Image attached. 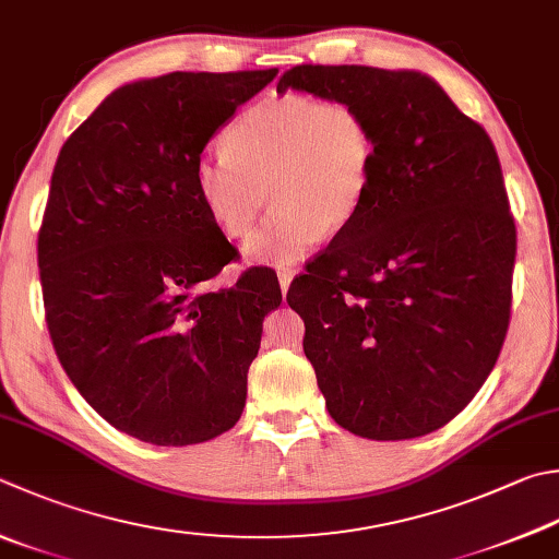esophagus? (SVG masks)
I'll use <instances>...</instances> for the list:
<instances>
[{
    "label": "esophagus",
    "mask_w": 559,
    "mask_h": 559,
    "mask_svg": "<svg viewBox=\"0 0 559 559\" xmlns=\"http://www.w3.org/2000/svg\"><path fill=\"white\" fill-rule=\"evenodd\" d=\"M277 280H280V289H282V294H284V297H287L289 284H292V280H294V272H292V270H282L280 275H277Z\"/></svg>",
    "instance_id": "esophagus-1"
}]
</instances>
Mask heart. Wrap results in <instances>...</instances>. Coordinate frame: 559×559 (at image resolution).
Wrapping results in <instances>:
<instances>
[{
    "label": "heart",
    "mask_w": 559,
    "mask_h": 559,
    "mask_svg": "<svg viewBox=\"0 0 559 559\" xmlns=\"http://www.w3.org/2000/svg\"><path fill=\"white\" fill-rule=\"evenodd\" d=\"M372 133L360 109L311 94H277L238 116L226 151L194 163V187L209 218L243 240L250 265L289 267L309 255L323 230L335 234L360 212L372 175Z\"/></svg>",
    "instance_id": "obj_1"
}]
</instances>
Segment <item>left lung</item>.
I'll list each match as a JSON object with an SVG mask.
<instances>
[{
    "instance_id": "obj_1",
    "label": "left lung",
    "mask_w": 559,
    "mask_h": 559,
    "mask_svg": "<svg viewBox=\"0 0 559 559\" xmlns=\"http://www.w3.org/2000/svg\"><path fill=\"white\" fill-rule=\"evenodd\" d=\"M360 109L372 133L360 212L289 287L335 424L370 440L443 428L509 329L515 226L499 155L418 70L297 66L277 92Z\"/></svg>"
}]
</instances>
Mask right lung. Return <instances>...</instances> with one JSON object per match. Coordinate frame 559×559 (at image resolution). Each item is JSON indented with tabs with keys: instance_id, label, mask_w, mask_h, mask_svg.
Instances as JSON below:
<instances>
[{
	"instance_id": "right-lung-1",
	"label": "right lung",
	"mask_w": 559,
	"mask_h": 559,
	"mask_svg": "<svg viewBox=\"0 0 559 559\" xmlns=\"http://www.w3.org/2000/svg\"><path fill=\"white\" fill-rule=\"evenodd\" d=\"M275 75L121 84L60 148L38 234L50 341L84 402L143 443H204L243 414L282 292L270 270L212 289L236 248L197 194L194 163Z\"/></svg>"
}]
</instances>
